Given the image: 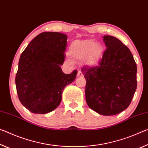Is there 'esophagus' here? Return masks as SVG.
Returning <instances> with one entry per match:
<instances>
[{"instance_id": "34e87169", "label": "esophagus", "mask_w": 148, "mask_h": 148, "mask_svg": "<svg viewBox=\"0 0 148 148\" xmlns=\"http://www.w3.org/2000/svg\"><path fill=\"white\" fill-rule=\"evenodd\" d=\"M77 77H83L84 75L83 73L81 72V71H78V73H77Z\"/></svg>"}]
</instances>
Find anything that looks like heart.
I'll use <instances>...</instances> for the list:
<instances>
[{
  "label": "heart",
  "mask_w": 148,
  "mask_h": 148,
  "mask_svg": "<svg viewBox=\"0 0 148 148\" xmlns=\"http://www.w3.org/2000/svg\"><path fill=\"white\" fill-rule=\"evenodd\" d=\"M104 48L92 39L76 40L69 45L68 54L77 60H84L87 66L94 67L100 64L102 59Z\"/></svg>",
  "instance_id": "heart-1"
}]
</instances>
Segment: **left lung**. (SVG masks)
Instances as JSON below:
<instances>
[{"mask_svg":"<svg viewBox=\"0 0 148 148\" xmlns=\"http://www.w3.org/2000/svg\"><path fill=\"white\" fill-rule=\"evenodd\" d=\"M106 49L98 65L83 67L88 107L102 115L126 110L137 87V66L129 48L116 37H103Z\"/></svg>","mask_w":148,"mask_h":148,"instance_id":"obj_1","label":"left lung"}]
</instances>
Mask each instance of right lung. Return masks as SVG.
I'll list each match as a JSON object with an SVG mask.
<instances>
[{
    "mask_svg": "<svg viewBox=\"0 0 148 148\" xmlns=\"http://www.w3.org/2000/svg\"><path fill=\"white\" fill-rule=\"evenodd\" d=\"M66 35L43 32L31 41L19 60L16 86L19 101L33 113L51 112L59 106L63 90L76 78L77 70L65 74Z\"/></svg>",
    "mask_w": 148,
    "mask_h": 148,
    "instance_id": "add662e5",
    "label": "right lung"
}]
</instances>
